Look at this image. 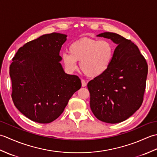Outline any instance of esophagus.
<instances>
[{"label":"esophagus","mask_w":157,"mask_h":157,"mask_svg":"<svg viewBox=\"0 0 157 157\" xmlns=\"http://www.w3.org/2000/svg\"><path fill=\"white\" fill-rule=\"evenodd\" d=\"M82 87H86V86H87V84H86V82L85 80H84V79H82Z\"/></svg>","instance_id":"1"}]
</instances>
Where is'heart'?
Segmentation results:
<instances>
[{
  "label": "heart",
  "instance_id": "obj_1",
  "mask_svg": "<svg viewBox=\"0 0 157 157\" xmlns=\"http://www.w3.org/2000/svg\"><path fill=\"white\" fill-rule=\"evenodd\" d=\"M69 54L62 55L65 68L70 72L78 67L77 62L86 75L97 78L107 71L114 56V46L106 40L84 38L79 39L70 45Z\"/></svg>",
  "mask_w": 157,
  "mask_h": 157
}]
</instances>
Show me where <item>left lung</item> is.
Segmentation results:
<instances>
[{
  "label": "left lung",
  "instance_id": "obj_1",
  "mask_svg": "<svg viewBox=\"0 0 157 157\" xmlns=\"http://www.w3.org/2000/svg\"><path fill=\"white\" fill-rule=\"evenodd\" d=\"M98 37L117 45L109 69L88 84L90 106L98 119L108 123L125 121L140 107L148 65L138 46L116 33L104 32Z\"/></svg>",
  "mask_w": 157,
  "mask_h": 157
}]
</instances>
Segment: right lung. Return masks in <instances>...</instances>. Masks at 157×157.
<instances>
[{
	"instance_id": "add662e5",
	"label": "right lung",
	"mask_w": 157,
	"mask_h": 157,
	"mask_svg": "<svg viewBox=\"0 0 157 157\" xmlns=\"http://www.w3.org/2000/svg\"><path fill=\"white\" fill-rule=\"evenodd\" d=\"M66 34L42 35L19 48L10 65L12 99L26 117L40 123L57 119L80 89L77 75L65 73L59 55Z\"/></svg>"
}]
</instances>
